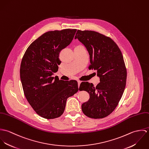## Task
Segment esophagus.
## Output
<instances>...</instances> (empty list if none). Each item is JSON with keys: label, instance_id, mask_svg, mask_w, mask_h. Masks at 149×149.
I'll use <instances>...</instances> for the list:
<instances>
[{"label": "esophagus", "instance_id": "1", "mask_svg": "<svg viewBox=\"0 0 149 149\" xmlns=\"http://www.w3.org/2000/svg\"><path fill=\"white\" fill-rule=\"evenodd\" d=\"M77 83H78V86H79L80 85V83H81V81H80V80H78V81H77Z\"/></svg>", "mask_w": 149, "mask_h": 149}]
</instances>
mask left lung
Here are the masks:
<instances>
[{"mask_svg": "<svg viewBox=\"0 0 149 149\" xmlns=\"http://www.w3.org/2000/svg\"><path fill=\"white\" fill-rule=\"evenodd\" d=\"M77 38L86 48L90 58L89 69L97 70L100 83L82 82L79 90L89 94V99L81 108L86 116L102 119L111 114L117 107L126 84L127 70L122 52L111 38L94 31L78 30Z\"/></svg>", "mask_w": 149, "mask_h": 149, "instance_id": "8db88e82", "label": "left lung"}]
</instances>
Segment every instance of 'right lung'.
<instances>
[{
  "instance_id": "1",
  "label": "right lung",
  "mask_w": 149,
  "mask_h": 149,
  "mask_svg": "<svg viewBox=\"0 0 149 149\" xmlns=\"http://www.w3.org/2000/svg\"><path fill=\"white\" fill-rule=\"evenodd\" d=\"M76 29L49 31L31 43L22 60L20 76L24 96L35 112L45 119L64 113L67 99L79 90L76 80L52 77L58 71L60 52L73 39Z\"/></svg>"
}]
</instances>
